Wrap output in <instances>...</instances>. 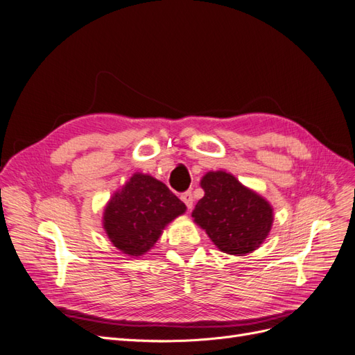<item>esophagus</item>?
<instances>
[{
  "mask_svg": "<svg viewBox=\"0 0 355 355\" xmlns=\"http://www.w3.org/2000/svg\"><path fill=\"white\" fill-rule=\"evenodd\" d=\"M180 200L185 202V206H187L188 209H192V204H194V197H192V192H191V191L184 192V194L180 196Z\"/></svg>",
  "mask_w": 355,
  "mask_h": 355,
  "instance_id": "obj_1",
  "label": "esophagus"
}]
</instances>
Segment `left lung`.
<instances>
[{"label": "left lung", "instance_id": "1", "mask_svg": "<svg viewBox=\"0 0 355 355\" xmlns=\"http://www.w3.org/2000/svg\"><path fill=\"white\" fill-rule=\"evenodd\" d=\"M204 197L192 211L219 250L243 256L256 250L271 231V204L241 185L227 171H209L201 179Z\"/></svg>", "mask_w": 355, "mask_h": 355}]
</instances>
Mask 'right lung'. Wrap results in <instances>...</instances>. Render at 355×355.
<instances>
[{"instance_id": "add662e5", "label": "right lung", "mask_w": 355, "mask_h": 355, "mask_svg": "<svg viewBox=\"0 0 355 355\" xmlns=\"http://www.w3.org/2000/svg\"><path fill=\"white\" fill-rule=\"evenodd\" d=\"M185 210L163 182L135 173L106 204L103 230L118 250L137 257L151 250L163 230Z\"/></svg>"}]
</instances>
